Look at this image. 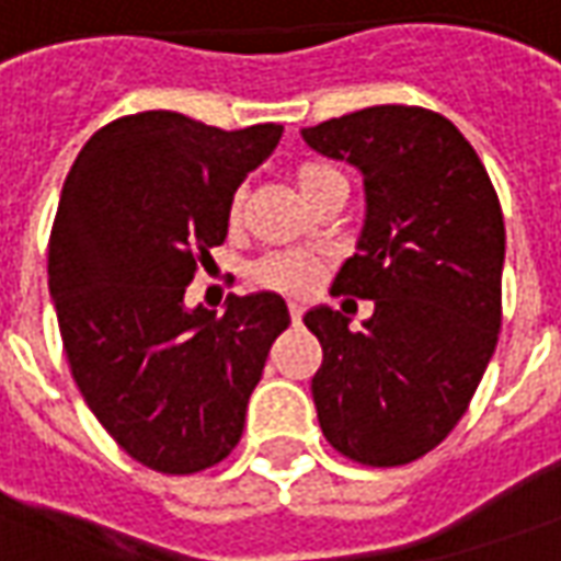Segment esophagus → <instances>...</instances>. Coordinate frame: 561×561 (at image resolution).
<instances>
[{
	"mask_svg": "<svg viewBox=\"0 0 561 561\" xmlns=\"http://www.w3.org/2000/svg\"><path fill=\"white\" fill-rule=\"evenodd\" d=\"M302 305L299 302H289V318H293V323H299V320H302Z\"/></svg>",
	"mask_w": 561,
	"mask_h": 561,
	"instance_id": "1",
	"label": "esophagus"
}]
</instances>
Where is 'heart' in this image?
Listing matches in <instances>:
<instances>
[{"label":"heart","mask_w":561,"mask_h":561,"mask_svg":"<svg viewBox=\"0 0 561 561\" xmlns=\"http://www.w3.org/2000/svg\"><path fill=\"white\" fill-rule=\"evenodd\" d=\"M296 180V188L302 195L305 204H314V201L330 188V185L345 183V176L339 170H332L330 164H318V161H305L293 173ZM243 214V192H234V198L229 204V219L238 222ZM253 277H256L259 287L280 289V293H296L302 296L308 289L318 284L320 277V262L308 253H274V256H265L253 268Z\"/></svg>","instance_id":"b5f03b06"}]
</instances>
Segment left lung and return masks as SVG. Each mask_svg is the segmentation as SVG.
<instances>
[{"mask_svg": "<svg viewBox=\"0 0 561 561\" xmlns=\"http://www.w3.org/2000/svg\"><path fill=\"white\" fill-rule=\"evenodd\" d=\"M302 140L360 170L363 229L332 293L373 299L351 330L318 305L305 327L323 363L311 378L323 436L369 467L439 446L480 385L501 330L504 216L465 134L421 106H369Z\"/></svg>", "mask_w": 561, "mask_h": 561, "instance_id": "obj_1", "label": "left lung"}]
</instances>
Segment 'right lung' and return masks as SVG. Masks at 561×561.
<instances>
[{
  "instance_id": "obj_1",
  "label": "right lung",
  "mask_w": 561,
  "mask_h": 561,
  "mask_svg": "<svg viewBox=\"0 0 561 561\" xmlns=\"http://www.w3.org/2000/svg\"><path fill=\"white\" fill-rule=\"evenodd\" d=\"M280 134L137 112L84 142L60 192L48 287L69 369L112 439L158 473H198L238 446L289 327L277 293L229 296L219 318L185 305L198 262L229 234L238 185Z\"/></svg>"
}]
</instances>
